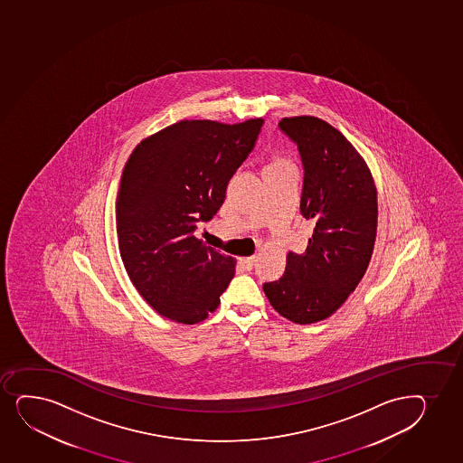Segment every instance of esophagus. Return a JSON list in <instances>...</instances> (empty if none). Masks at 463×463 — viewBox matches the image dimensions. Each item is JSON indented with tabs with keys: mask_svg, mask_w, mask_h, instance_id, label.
Here are the masks:
<instances>
[{
	"mask_svg": "<svg viewBox=\"0 0 463 463\" xmlns=\"http://www.w3.org/2000/svg\"><path fill=\"white\" fill-rule=\"evenodd\" d=\"M256 256H250V258H241V264L247 269V270H251L253 267H255Z\"/></svg>",
	"mask_w": 463,
	"mask_h": 463,
	"instance_id": "34e87169",
	"label": "esophagus"
}]
</instances>
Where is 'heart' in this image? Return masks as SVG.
I'll list each match as a JSON object with an SVG mask.
<instances>
[{
    "label": "heart",
    "instance_id": "obj_1",
    "mask_svg": "<svg viewBox=\"0 0 463 463\" xmlns=\"http://www.w3.org/2000/svg\"><path fill=\"white\" fill-rule=\"evenodd\" d=\"M281 166H288V162H286V160H275V162H271L270 165L267 166V168H281Z\"/></svg>",
    "mask_w": 463,
    "mask_h": 463
}]
</instances>
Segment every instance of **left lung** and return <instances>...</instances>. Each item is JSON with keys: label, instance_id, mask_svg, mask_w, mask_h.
<instances>
[{"label": "left lung", "instance_id": "obj_1", "mask_svg": "<svg viewBox=\"0 0 463 463\" xmlns=\"http://www.w3.org/2000/svg\"><path fill=\"white\" fill-rule=\"evenodd\" d=\"M279 129L303 165L299 212L314 221L304 253L288 251L286 271L262 288L273 308L297 325L326 319L366 273L377 234V190L366 162L321 118H282Z\"/></svg>", "mask_w": 463, "mask_h": 463}]
</instances>
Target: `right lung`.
Segmentation results:
<instances>
[{
	"mask_svg": "<svg viewBox=\"0 0 463 463\" xmlns=\"http://www.w3.org/2000/svg\"><path fill=\"white\" fill-rule=\"evenodd\" d=\"M262 123L182 120L145 138L128 159L116 203L118 250L134 288L171 321H203L229 288L233 258L194 232L218 213Z\"/></svg>",
	"mask_w": 463,
	"mask_h": 463,
	"instance_id": "obj_1",
	"label": "right lung"
}]
</instances>
